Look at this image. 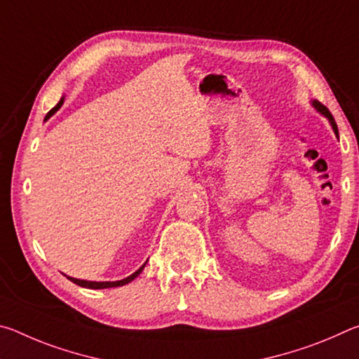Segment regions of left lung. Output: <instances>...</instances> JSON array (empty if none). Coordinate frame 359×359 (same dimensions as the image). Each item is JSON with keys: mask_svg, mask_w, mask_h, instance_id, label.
I'll return each instance as SVG.
<instances>
[{"mask_svg": "<svg viewBox=\"0 0 359 359\" xmlns=\"http://www.w3.org/2000/svg\"><path fill=\"white\" fill-rule=\"evenodd\" d=\"M312 104H313V107H315V109H317V111H318V112H321V114H323V115H325V117H326L327 120H330V123H331V126H332V130H334V133H336V136H339V130H337V125H336V121H334V117H332V115H331V112H330V111H327V107H326V106H323V104H321V102H318V101H313V102H312Z\"/></svg>", "mask_w": 359, "mask_h": 359, "instance_id": "left-lung-1", "label": "left lung"}]
</instances>
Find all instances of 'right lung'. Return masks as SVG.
<instances>
[{
  "mask_svg": "<svg viewBox=\"0 0 359 359\" xmlns=\"http://www.w3.org/2000/svg\"><path fill=\"white\" fill-rule=\"evenodd\" d=\"M63 101H65V98H62L60 100V102L58 104L53 107V109H50V111L47 112V115H46V120L47 118H50L53 114H55L60 107H62V104H63ZM145 264L147 263H144L141 267H139V269L135 272V274H131L130 277H126V278H123V280H117V282H90V280H79V278H72V277H68L71 282H74L76 285H79V287H83V288H90V290H102V288H114V287H121V285H126V283H130L131 280H135V278L141 274L142 272V269L145 267Z\"/></svg>",
  "mask_w": 359,
  "mask_h": 359,
  "instance_id": "right-lung-1",
  "label": "right lung"
}]
</instances>
